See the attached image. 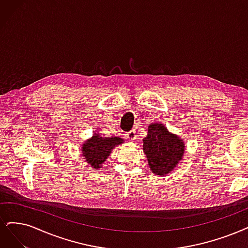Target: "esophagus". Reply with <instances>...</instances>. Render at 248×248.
<instances>
[{
    "mask_svg": "<svg viewBox=\"0 0 248 248\" xmlns=\"http://www.w3.org/2000/svg\"><path fill=\"white\" fill-rule=\"evenodd\" d=\"M126 138L131 140V141H134L136 138H137V133H136V130H132L130 132H127L126 134Z\"/></svg>",
    "mask_w": 248,
    "mask_h": 248,
    "instance_id": "obj_1",
    "label": "esophagus"
}]
</instances>
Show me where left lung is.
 Here are the masks:
<instances>
[{"mask_svg": "<svg viewBox=\"0 0 248 248\" xmlns=\"http://www.w3.org/2000/svg\"><path fill=\"white\" fill-rule=\"evenodd\" d=\"M143 150L154 175L166 176L177 167L185 152V144L162 124H150L143 139Z\"/></svg>", "mask_w": 248, "mask_h": 248, "instance_id": "left-lung-1", "label": "left lung"}]
</instances>
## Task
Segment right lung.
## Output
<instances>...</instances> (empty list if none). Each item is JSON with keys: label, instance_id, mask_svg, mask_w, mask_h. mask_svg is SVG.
<instances>
[{"label": "right lung", "instance_id": "add662e5", "mask_svg": "<svg viewBox=\"0 0 248 248\" xmlns=\"http://www.w3.org/2000/svg\"><path fill=\"white\" fill-rule=\"evenodd\" d=\"M123 143L124 139L119 137H102L99 134H94L91 139L82 144V156L92 168L99 169L115 146Z\"/></svg>", "mask_w": 248, "mask_h": 248}]
</instances>
